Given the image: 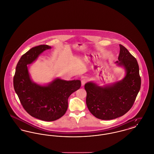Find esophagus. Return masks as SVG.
Segmentation results:
<instances>
[{
	"label": "esophagus",
	"instance_id": "obj_1",
	"mask_svg": "<svg viewBox=\"0 0 154 154\" xmlns=\"http://www.w3.org/2000/svg\"><path fill=\"white\" fill-rule=\"evenodd\" d=\"M87 79H82V85H84L86 82H87Z\"/></svg>",
	"mask_w": 154,
	"mask_h": 154
}]
</instances>
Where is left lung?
I'll return each instance as SVG.
<instances>
[{
  "instance_id": "left-lung-1",
  "label": "left lung",
  "mask_w": 154,
  "mask_h": 154,
  "mask_svg": "<svg viewBox=\"0 0 154 154\" xmlns=\"http://www.w3.org/2000/svg\"><path fill=\"white\" fill-rule=\"evenodd\" d=\"M116 66L125 72L120 81L100 86L94 82H87L86 103L91 113L102 120L122 116L131 109L141 87L139 66L136 58L122 45Z\"/></svg>"
}]
</instances>
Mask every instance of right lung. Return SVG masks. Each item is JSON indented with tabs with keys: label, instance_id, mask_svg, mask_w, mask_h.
<instances>
[{
	"label": "right lung",
	"instance_id": "right-lung-1",
	"mask_svg": "<svg viewBox=\"0 0 154 154\" xmlns=\"http://www.w3.org/2000/svg\"><path fill=\"white\" fill-rule=\"evenodd\" d=\"M50 46L41 45L32 48L23 54L17 64L13 79L14 88L23 108L34 118L54 121L63 116L68 108V98L81 87V81H66L56 78L40 84L33 82L28 67Z\"/></svg>",
	"mask_w": 154,
	"mask_h": 154
}]
</instances>
